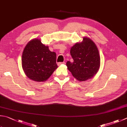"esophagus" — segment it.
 <instances>
[{
    "label": "esophagus",
    "instance_id": "esophagus-1",
    "mask_svg": "<svg viewBox=\"0 0 127 127\" xmlns=\"http://www.w3.org/2000/svg\"><path fill=\"white\" fill-rule=\"evenodd\" d=\"M65 64V63H64V62H63V63H59L58 64H58L59 66H60V65H61V64Z\"/></svg>",
    "mask_w": 127,
    "mask_h": 127
}]
</instances>
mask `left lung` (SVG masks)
<instances>
[{
  "label": "left lung",
  "instance_id": "obj_1",
  "mask_svg": "<svg viewBox=\"0 0 127 127\" xmlns=\"http://www.w3.org/2000/svg\"><path fill=\"white\" fill-rule=\"evenodd\" d=\"M73 61H67L68 70L79 81H85L97 73L100 66V57L96 45L89 38L84 37L81 43L71 47Z\"/></svg>",
  "mask_w": 127,
  "mask_h": 127
}]
</instances>
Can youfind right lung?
Instances as JSON below:
<instances>
[{"mask_svg": "<svg viewBox=\"0 0 127 127\" xmlns=\"http://www.w3.org/2000/svg\"><path fill=\"white\" fill-rule=\"evenodd\" d=\"M22 66L26 75L31 80L43 82L48 79L57 68L56 54L38 39L26 45L22 55Z\"/></svg>", "mask_w": 127, "mask_h": 127, "instance_id": "add662e5", "label": "right lung"}]
</instances>
